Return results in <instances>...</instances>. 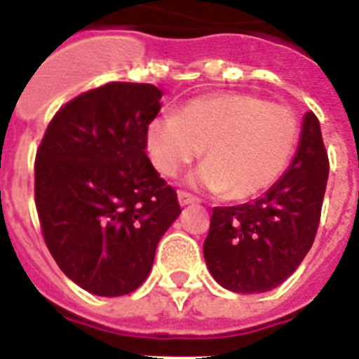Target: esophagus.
Instances as JSON below:
<instances>
[{
    "label": "esophagus",
    "instance_id": "esophagus-1",
    "mask_svg": "<svg viewBox=\"0 0 359 359\" xmlns=\"http://www.w3.org/2000/svg\"><path fill=\"white\" fill-rule=\"evenodd\" d=\"M179 204L180 205L198 204V198H194L192 194H188V192H179Z\"/></svg>",
    "mask_w": 359,
    "mask_h": 359
}]
</instances>
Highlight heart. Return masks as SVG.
Instances as JSON below:
<instances>
[{"mask_svg": "<svg viewBox=\"0 0 359 359\" xmlns=\"http://www.w3.org/2000/svg\"><path fill=\"white\" fill-rule=\"evenodd\" d=\"M299 122L292 109L247 93L196 97L147 126L145 144L163 177H177L202 155L192 184L249 200L272 188L292 161Z\"/></svg>", "mask_w": 359, "mask_h": 359, "instance_id": "b5f03b06", "label": "heart"}]
</instances>
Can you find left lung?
Listing matches in <instances>:
<instances>
[{"label":"left lung","mask_w":359,"mask_h":359,"mask_svg":"<svg viewBox=\"0 0 359 359\" xmlns=\"http://www.w3.org/2000/svg\"><path fill=\"white\" fill-rule=\"evenodd\" d=\"M328 157L317 116H303L297 151L264 196L214 208L204 258L210 274L235 293L270 292L285 282L309 252L319 227Z\"/></svg>","instance_id":"obj_1"}]
</instances>
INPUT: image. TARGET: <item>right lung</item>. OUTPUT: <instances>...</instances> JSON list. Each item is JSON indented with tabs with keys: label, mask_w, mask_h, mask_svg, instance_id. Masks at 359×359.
Returning <instances> with one entry per match:
<instances>
[{
	"label": "right lung",
	"mask_w": 359,
	"mask_h": 359,
	"mask_svg": "<svg viewBox=\"0 0 359 359\" xmlns=\"http://www.w3.org/2000/svg\"><path fill=\"white\" fill-rule=\"evenodd\" d=\"M163 91L107 83L57 110L34 165L42 235L85 292L118 297L151 272L157 243L179 217L177 192L145 155Z\"/></svg>",
	"instance_id": "1"
}]
</instances>
